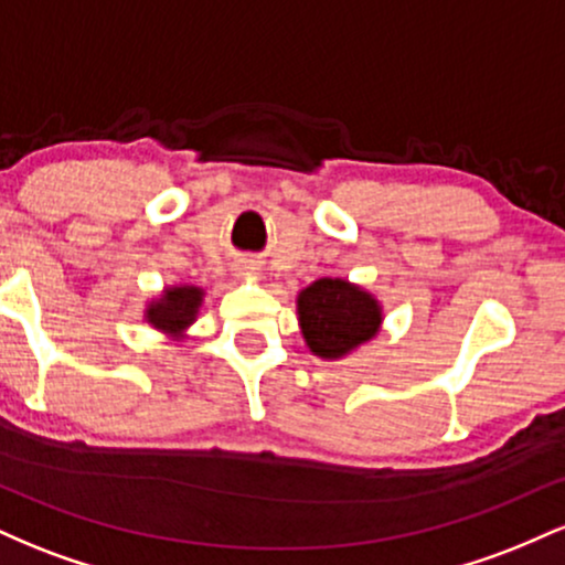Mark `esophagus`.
Returning a JSON list of instances; mask_svg holds the SVG:
<instances>
[{
    "label": "esophagus",
    "instance_id": "1",
    "mask_svg": "<svg viewBox=\"0 0 565 565\" xmlns=\"http://www.w3.org/2000/svg\"><path fill=\"white\" fill-rule=\"evenodd\" d=\"M233 270H236V276H252L257 268L249 260H238L236 265H233Z\"/></svg>",
    "mask_w": 565,
    "mask_h": 565
}]
</instances>
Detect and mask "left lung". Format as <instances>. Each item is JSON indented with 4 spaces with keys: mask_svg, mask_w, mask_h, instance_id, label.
Returning <instances> with one entry per match:
<instances>
[{
    "mask_svg": "<svg viewBox=\"0 0 565 565\" xmlns=\"http://www.w3.org/2000/svg\"><path fill=\"white\" fill-rule=\"evenodd\" d=\"M297 316L310 353L332 361L380 332L382 308L355 284L342 278H319L297 295Z\"/></svg>",
    "mask_w": 565,
    "mask_h": 565,
    "instance_id": "left-lung-1",
    "label": "left lung"
}]
</instances>
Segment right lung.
I'll use <instances>...</instances> for the list:
<instances>
[{
  "mask_svg": "<svg viewBox=\"0 0 565 565\" xmlns=\"http://www.w3.org/2000/svg\"><path fill=\"white\" fill-rule=\"evenodd\" d=\"M201 291L199 287H172L159 297L157 302L148 305L146 319L153 329L180 337L185 332L188 323H193L201 305Z\"/></svg>",
  "mask_w": 565,
  "mask_h": 565,
  "instance_id": "add662e5",
  "label": "right lung"
}]
</instances>
